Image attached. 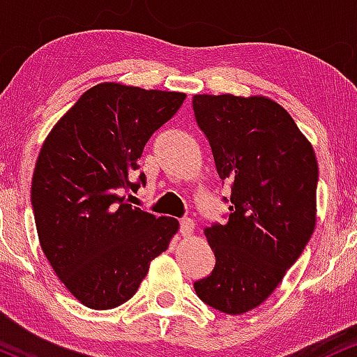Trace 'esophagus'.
Returning <instances> with one entry per match:
<instances>
[{"mask_svg":"<svg viewBox=\"0 0 357 357\" xmlns=\"http://www.w3.org/2000/svg\"><path fill=\"white\" fill-rule=\"evenodd\" d=\"M194 232V221L189 218H183L180 221V234L182 236H190Z\"/></svg>","mask_w":357,"mask_h":357,"instance_id":"34e87169","label":"esophagus"}]
</instances>
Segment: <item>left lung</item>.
Masks as SVG:
<instances>
[{
	"mask_svg": "<svg viewBox=\"0 0 357 357\" xmlns=\"http://www.w3.org/2000/svg\"><path fill=\"white\" fill-rule=\"evenodd\" d=\"M192 106L219 178L231 183L227 222L206 227L215 266L194 288L209 307L239 315L261 305L305 250L315 227L317 160L271 99L197 94Z\"/></svg>",
	"mask_w": 357,
	"mask_h": 357,
	"instance_id": "1",
	"label": "left lung"
}]
</instances>
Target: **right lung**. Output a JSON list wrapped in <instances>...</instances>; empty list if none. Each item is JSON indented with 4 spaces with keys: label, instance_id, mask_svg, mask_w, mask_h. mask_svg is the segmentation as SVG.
Returning a JSON list of instances; mask_svg holds the SVG:
<instances>
[{
    "label": "right lung",
    "instance_id": "1",
    "mask_svg": "<svg viewBox=\"0 0 357 357\" xmlns=\"http://www.w3.org/2000/svg\"><path fill=\"white\" fill-rule=\"evenodd\" d=\"M185 94L102 82L59 119L40 150L31 207L40 246L60 282L82 305L107 310L130 300L151 259L178 229L125 202L150 136Z\"/></svg>",
    "mask_w": 357,
    "mask_h": 357
}]
</instances>
